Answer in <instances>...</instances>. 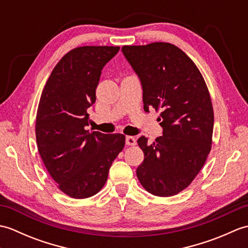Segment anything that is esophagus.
<instances>
[{
  "instance_id": "1",
  "label": "esophagus",
  "mask_w": 248,
  "mask_h": 248,
  "mask_svg": "<svg viewBox=\"0 0 248 248\" xmlns=\"http://www.w3.org/2000/svg\"><path fill=\"white\" fill-rule=\"evenodd\" d=\"M125 144L129 146H134L136 144V140L134 136H127V138H125Z\"/></svg>"
}]
</instances>
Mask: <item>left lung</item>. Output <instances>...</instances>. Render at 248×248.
Segmentation results:
<instances>
[{"mask_svg":"<svg viewBox=\"0 0 248 248\" xmlns=\"http://www.w3.org/2000/svg\"><path fill=\"white\" fill-rule=\"evenodd\" d=\"M139 76L145 112L161 110L163 135L138 140L144 161L136 170L147 192L172 196L186 188L204 165L212 145L213 107L207 84L194 62L168 43L124 46Z\"/></svg>","mask_w":248,"mask_h":248,"instance_id":"obj_1","label":"left lung"}]
</instances>
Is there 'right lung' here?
I'll return each instance as SVG.
<instances>
[{
	"label": "right lung",
	"mask_w": 248,
	"mask_h": 248,
	"mask_svg": "<svg viewBox=\"0 0 248 248\" xmlns=\"http://www.w3.org/2000/svg\"><path fill=\"white\" fill-rule=\"evenodd\" d=\"M119 49L85 46L69 51L54 67L41 93L35 127L37 147L57 186L72 198L97 194L124 147V134L85 129L102 68Z\"/></svg>",
	"instance_id": "right-lung-1"
}]
</instances>
